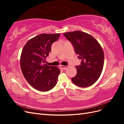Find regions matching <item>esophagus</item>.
Here are the masks:
<instances>
[{"instance_id":"obj_1","label":"esophagus","mask_w":124,"mask_h":124,"mask_svg":"<svg viewBox=\"0 0 124 124\" xmlns=\"http://www.w3.org/2000/svg\"><path fill=\"white\" fill-rule=\"evenodd\" d=\"M60 67L61 69H64V70H65L68 68V66H65V65H61Z\"/></svg>"}]
</instances>
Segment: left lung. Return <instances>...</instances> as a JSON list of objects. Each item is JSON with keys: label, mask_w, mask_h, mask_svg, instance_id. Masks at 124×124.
Wrapping results in <instances>:
<instances>
[{"label": "left lung", "mask_w": 124, "mask_h": 124, "mask_svg": "<svg viewBox=\"0 0 124 124\" xmlns=\"http://www.w3.org/2000/svg\"><path fill=\"white\" fill-rule=\"evenodd\" d=\"M74 47L76 53L81 60L76 66L77 75L71 78L75 85L87 87L93 85L101 75L104 65V55L101 45L89 34L81 31L63 33Z\"/></svg>", "instance_id": "8db88e82"}]
</instances>
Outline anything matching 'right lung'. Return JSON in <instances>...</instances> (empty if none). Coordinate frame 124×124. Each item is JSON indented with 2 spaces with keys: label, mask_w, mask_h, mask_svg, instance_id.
Returning <instances> with one entry per match:
<instances>
[{
  "label": "right lung",
  "mask_w": 124,
  "mask_h": 124,
  "mask_svg": "<svg viewBox=\"0 0 124 124\" xmlns=\"http://www.w3.org/2000/svg\"><path fill=\"white\" fill-rule=\"evenodd\" d=\"M59 37L60 33L40 34L29 40L22 51L20 67L23 75L28 83L39 91H48L57 83L59 68L44 63L52 44Z\"/></svg>",
  "instance_id": "right-lung-1"
}]
</instances>
